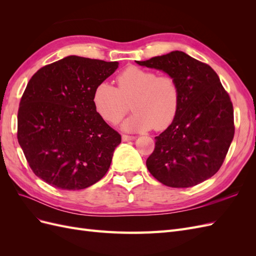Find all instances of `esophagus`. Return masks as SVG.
Instances as JSON below:
<instances>
[{
	"label": "esophagus",
	"instance_id": "1",
	"mask_svg": "<svg viewBox=\"0 0 256 256\" xmlns=\"http://www.w3.org/2000/svg\"><path fill=\"white\" fill-rule=\"evenodd\" d=\"M134 138H136V136H127V134H122V142L132 141V140H134Z\"/></svg>",
	"mask_w": 256,
	"mask_h": 256
}]
</instances>
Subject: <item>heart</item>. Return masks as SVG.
<instances>
[{
	"mask_svg": "<svg viewBox=\"0 0 256 256\" xmlns=\"http://www.w3.org/2000/svg\"><path fill=\"white\" fill-rule=\"evenodd\" d=\"M118 88L99 83L92 92L97 113L110 124L118 122L131 102L134 114L122 122L130 132L152 128L164 130L173 122L180 108V92L174 76L159 74L138 66H128L116 78Z\"/></svg>",
	"mask_w": 256,
	"mask_h": 256,
	"instance_id": "obj_1",
	"label": "heart"
}]
</instances>
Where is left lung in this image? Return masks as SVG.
Masks as SVG:
<instances>
[{
	"mask_svg": "<svg viewBox=\"0 0 256 256\" xmlns=\"http://www.w3.org/2000/svg\"><path fill=\"white\" fill-rule=\"evenodd\" d=\"M136 62L174 76L180 92L176 118L154 138L150 173L172 188L205 182L219 171L235 134L233 104L218 74L182 51Z\"/></svg>",
	"mask_w": 256,
	"mask_h": 256,
	"instance_id": "obj_1",
	"label": "left lung"
}]
</instances>
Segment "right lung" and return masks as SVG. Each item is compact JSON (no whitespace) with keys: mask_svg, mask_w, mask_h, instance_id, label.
I'll list each match as a JSON object with an SVG mask.
<instances>
[{"mask_svg":"<svg viewBox=\"0 0 256 256\" xmlns=\"http://www.w3.org/2000/svg\"><path fill=\"white\" fill-rule=\"evenodd\" d=\"M118 62L69 56L28 81L18 111V142L34 174L63 190L96 184L110 168L120 134L100 116L92 92Z\"/></svg>","mask_w":256,"mask_h":256,"instance_id":"obj_1","label":"right lung"}]
</instances>
